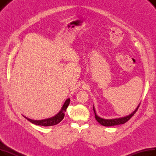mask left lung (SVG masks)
Wrapping results in <instances>:
<instances>
[{"label": "left lung", "mask_w": 156, "mask_h": 156, "mask_svg": "<svg viewBox=\"0 0 156 156\" xmlns=\"http://www.w3.org/2000/svg\"><path fill=\"white\" fill-rule=\"evenodd\" d=\"M140 103L138 104V105L137 106V108L135 109V110L131 113L129 115L126 116H124V117H121V118H114V119H104L102 118H101L100 116H99L96 113V111L95 109L94 105H93V109L95 113V118L96 119V120L99 122V123L104 126H116V125H122L125 123L126 122H127L131 118H132L134 114L136 112V111L138 110V108L140 106Z\"/></svg>", "instance_id": "1"}]
</instances>
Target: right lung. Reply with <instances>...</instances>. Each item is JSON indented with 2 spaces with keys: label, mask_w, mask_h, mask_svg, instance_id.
Segmentation results:
<instances>
[{
  "label": "right lung",
  "mask_w": 156,
  "mask_h": 156,
  "mask_svg": "<svg viewBox=\"0 0 156 156\" xmlns=\"http://www.w3.org/2000/svg\"><path fill=\"white\" fill-rule=\"evenodd\" d=\"M70 102V99L68 98V99H66L62 105V108L59 111V112L55 114V116L48 118L47 119H32L30 118H28L26 116H24L23 115L24 118H25L27 119H28L29 121L32 122L33 124H35L36 125H39V126H54L57 124L59 123V122L63 119L64 117V113L66 111L68 105Z\"/></svg>",
  "instance_id": "1"
}]
</instances>
